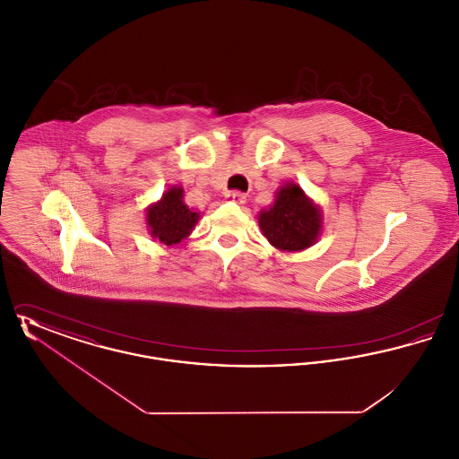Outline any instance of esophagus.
Segmentation results:
<instances>
[{"mask_svg":"<svg viewBox=\"0 0 459 459\" xmlns=\"http://www.w3.org/2000/svg\"><path fill=\"white\" fill-rule=\"evenodd\" d=\"M227 197H229L230 201L239 203V204H242V203L246 201V195H244V193H240V191H230V193H227Z\"/></svg>","mask_w":459,"mask_h":459,"instance_id":"1","label":"esophagus"}]
</instances>
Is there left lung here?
I'll list each match as a JSON object with an SVG mask.
<instances>
[{"label": "left lung", "mask_w": 459, "mask_h": 459, "mask_svg": "<svg viewBox=\"0 0 459 459\" xmlns=\"http://www.w3.org/2000/svg\"><path fill=\"white\" fill-rule=\"evenodd\" d=\"M320 212L296 184H287L273 206L260 213V227L268 242L284 251L309 247L320 232Z\"/></svg>", "instance_id": "8db88e82"}]
</instances>
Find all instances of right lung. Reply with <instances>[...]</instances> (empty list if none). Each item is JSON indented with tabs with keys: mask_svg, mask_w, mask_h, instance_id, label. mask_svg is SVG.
<instances>
[{
	"mask_svg": "<svg viewBox=\"0 0 459 459\" xmlns=\"http://www.w3.org/2000/svg\"><path fill=\"white\" fill-rule=\"evenodd\" d=\"M182 193L180 187L169 189L146 215L152 236L167 246L186 239L199 219L196 212L184 204Z\"/></svg>",
	"mask_w": 459,
	"mask_h": 459,
	"instance_id": "obj_1",
	"label": "right lung"
}]
</instances>
